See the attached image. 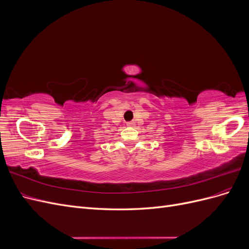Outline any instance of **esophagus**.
Masks as SVG:
<instances>
[{
  "mask_svg": "<svg viewBox=\"0 0 249 249\" xmlns=\"http://www.w3.org/2000/svg\"><path fill=\"white\" fill-rule=\"evenodd\" d=\"M126 125H129V126H133V125H135V123H133V122H130V123H126Z\"/></svg>",
  "mask_w": 249,
  "mask_h": 249,
  "instance_id": "obj_1",
  "label": "esophagus"
}]
</instances>
